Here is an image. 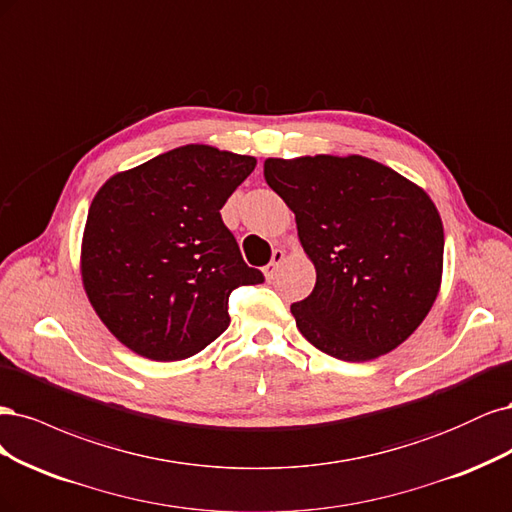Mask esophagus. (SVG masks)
<instances>
[{
	"mask_svg": "<svg viewBox=\"0 0 512 512\" xmlns=\"http://www.w3.org/2000/svg\"><path fill=\"white\" fill-rule=\"evenodd\" d=\"M283 261H285V251L276 249V251L272 253V261L268 263L266 268H263V274H266V278H274L276 272H278V268H280V263H283Z\"/></svg>",
	"mask_w": 512,
	"mask_h": 512,
	"instance_id": "esophagus-1",
	"label": "esophagus"
}]
</instances>
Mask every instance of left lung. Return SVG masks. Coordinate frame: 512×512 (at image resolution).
<instances>
[{
    "mask_svg": "<svg viewBox=\"0 0 512 512\" xmlns=\"http://www.w3.org/2000/svg\"><path fill=\"white\" fill-rule=\"evenodd\" d=\"M263 176L317 268L315 289L291 304L302 336L342 361L400 346L440 289L444 232L430 195L359 155L266 159Z\"/></svg>",
    "mask_w": 512,
    "mask_h": 512,
    "instance_id": "obj_1",
    "label": "left lung"
}]
</instances>
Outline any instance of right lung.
<instances>
[{
	"instance_id": "1",
	"label": "right lung",
	"mask_w": 512,
	"mask_h": 512,
	"mask_svg": "<svg viewBox=\"0 0 512 512\" xmlns=\"http://www.w3.org/2000/svg\"><path fill=\"white\" fill-rule=\"evenodd\" d=\"M257 159L187 144L114 174L82 238V285L97 317L131 351L185 359L229 325L234 289L263 283L244 263L221 208Z\"/></svg>"
}]
</instances>
